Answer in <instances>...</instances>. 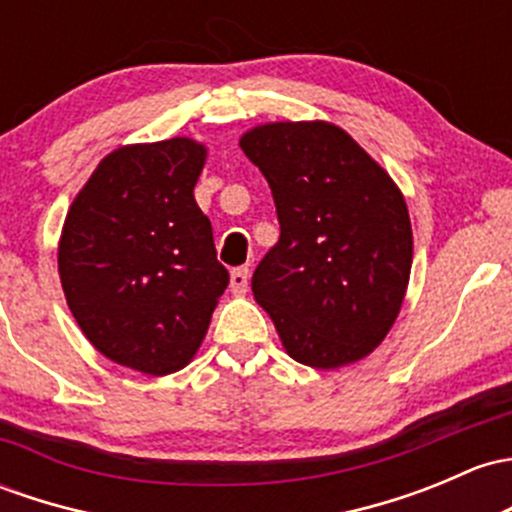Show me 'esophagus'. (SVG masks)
I'll return each mask as SVG.
<instances>
[{
	"label": "esophagus",
	"mask_w": 512,
	"mask_h": 512,
	"mask_svg": "<svg viewBox=\"0 0 512 512\" xmlns=\"http://www.w3.org/2000/svg\"><path fill=\"white\" fill-rule=\"evenodd\" d=\"M247 284H250V270L247 267H238V270L230 272V289L235 294H245Z\"/></svg>",
	"instance_id": "obj_1"
}]
</instances>
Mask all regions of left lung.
I'll use <instances>...</instances> for the list:
<instances>
[{"label":"left lung","mask_w":512,"mask_h":512,"mask_svg":"<svg viewBox=\"0 0 512 512\" xmlns=\"http://www.w3.org/2000/svg\"><path fill=\"white\" fill-rule=\"evenodd\" d=\"M272 188L279 242L252 274L284 351L309 368L363 360L405 301L412 223L390 174L346 129L270 122L240 137Z\"/></svg>","instance_id":"obj_1"}]
</instances>
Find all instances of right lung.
I'll list each match as a JSON object with an SVG mask.
<instances>
[{
	"label": "right lung",
	"instance_id": "right-lung-1",
	"mask_svg": "<svg viewBox=\"0 0 512 512\" xmlns=\"http://www.w3.org/2000/svg\"><path fill=\"white\" fill-rule=\"evenodd\" d=\"M196 139L125 144L100 161L58 240L63 294L105 358L147 375L186 368L228 287L211 220L193 198Z\"/></svg>",
	"mask_w": 512,
	"mask_h": 512
}]
</instances>
